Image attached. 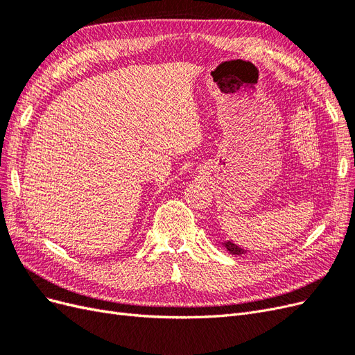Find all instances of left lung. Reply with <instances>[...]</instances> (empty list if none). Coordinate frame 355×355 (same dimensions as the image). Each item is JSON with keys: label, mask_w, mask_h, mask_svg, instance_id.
<instances>
[{"label": "left lung", "mask_w": 355, "mask_h": 355, "mask_svg": "<svg viewBox=\"0 0 355 355\" xmlns=\"http://www.w3.org/2000/svg\"><path fill=\"white\" fill-rule=\"evenodd\" d=\"M223 245H225V249H227V250H228L230 253H232V254H244V253H245L244 249H241V247H239V245H235V244L231 243V241H225Z\"/></svg>", "instance_id": "left-lung-1"}]
</instances>
